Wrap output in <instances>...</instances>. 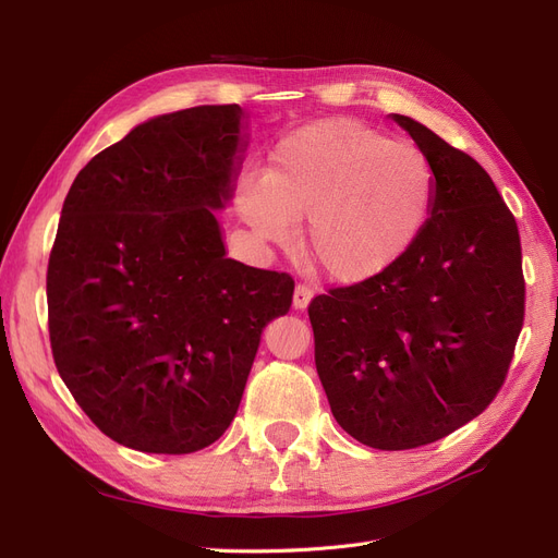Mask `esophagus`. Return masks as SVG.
I'll return each instance as SVG.
<instances>
[{
	"instance_id": "1",
	"label": "esophagus",
	"mask_w": 558,
	"mask_h": 558,
	"mask_svg": "<svg viewBox=\"0 0 558 558\" xmlns=\"http://www.w3.org/2000/svg\"><path fill=\"white\" fill-rule=\"evenodd\" d=\"M312 298H314V289L312 286H307V283H298L295 286V293H293V307L295 310H305L310 302H312Z\"/></svg>"
}]
</instances>
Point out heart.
<instances>
[{
    "instance_id": "heart-1",
    "label": "heart",
    "mask_w": 558,
    "mask_h": 558,
    "mask_svg": "<svg viewBox=\"0 0 558 558\" xmlns=\"http://www.w3.org/2000/svg\"><path fill=\"white\" fill-rule=\"evenodd\" d=\"M234 209L272 244L305 221V251L340 283L373 279L424 230L435 197L430 162L410 144L353 121H318L272 148L265 172L234 181Z\"/></svg>"
}]
</instances>
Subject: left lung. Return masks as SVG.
Returning <instances> with one entry per match:
<instances>
[{"label":"left lung","mask_w":558,"mask_h":558,"mask_svg":"<svg viewBox=\"0 0 558 558\" xmlns=\"http://www.w3.org/2000/svg\"><path fill=\"white\" fill-rule=\"evenodd\" d=\"M393 121L433 167L430 218L391 267L307 307L332 416L384 451L442 440L492 404L526 293L517 221L492 177L426 125Z\"/></svg>","instance_id":"left-lung-1"}]
</instances>
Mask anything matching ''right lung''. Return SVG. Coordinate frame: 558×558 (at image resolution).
<instances>
[{
    "instance_id": "1",
    "label": "right lung",
    "mask_w": 558,
    "mask_h": 558,
    "mask_svg": "<svg viewBox=\"0 0 558 558\" xmlns=\"http://www.w3.org/2000/svg\"><path fill=\"white\" fill-rule=\"evenodd\" d=\"M238 105L150 118L97 154L64 197L48 258L62 381L113 442L191 453L226 433L289 272L226 258L211 209L238 174Z\"/></svg>"
}]
</instances>
